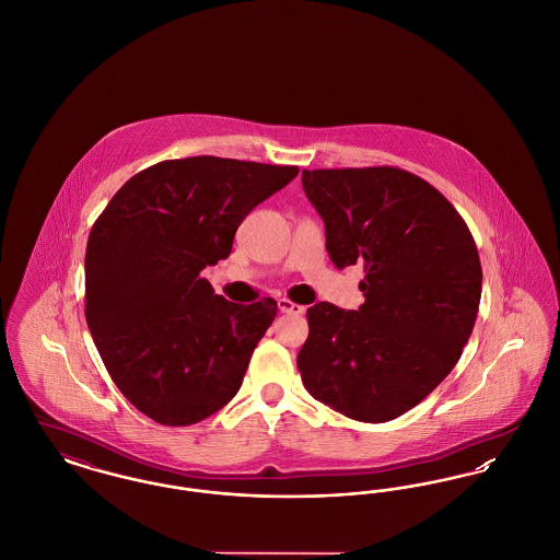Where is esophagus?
<instances>
[{"mask_svg": "<svg viewBox=\"0 0 560 560\" xmlns=\"http://www.w3.org/2000/svg\"><path fill=\"white\" fill-rule=\"evenodd\" d=\"M277 306H279L281 313H288V315H304V306L295 304V302L288 300V298H279Z\"/></svg>", "mask_w": 560, "mask_h": 560, "instance_id": "1", "label": "esophagus"}]
</instances>
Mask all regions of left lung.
Returning <instances> with one entry per match:
<instances>
[{
	"label": "left lung",
	"mask_w": 560,
	"mask_h": 560,
	"mask_svg": "<svg viewBox=\"0 0 560 560\" xmlns=\"http://www.w3.org/2000/svg\"><path fill=\"white\" fill-rule=\"evenodd\" d=\"M338 268L361 265L365 302L308 308L298 352L304 388L352 420L380 424L450 375L479 313V252L452 203L399 167L304 170Z\"/></svg>",
	"instance_id": "obj_1"
}]
</instances>
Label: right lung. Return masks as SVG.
I'll use <instances>...</instances> for the list:
<instances>
[{
  "label": "right lung",
  "instance_id": "obj_1",
  "mask_svg": "<svg viewBox=\"0 0 560 560\" xmlns=\"http://www.w3.org/2000/svg\"><path fill=\"white\" fill-rule=\"evenodd\" d=\"M295 176L210 155L161 161L94 222L85 320L115 386L158 424H197L240 393L277 302H229L201 270L229 258L243 218Z\"/></svg>",
  "mask_w": 560,
  "mask_h": 560
}]
</instances>
